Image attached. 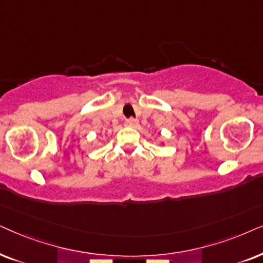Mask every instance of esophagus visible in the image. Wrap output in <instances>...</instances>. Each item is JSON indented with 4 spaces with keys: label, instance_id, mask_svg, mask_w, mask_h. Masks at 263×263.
Returning a JSON list of instances; mask_svg holds the SVG:
<instances>
[{
    "label": "esophagus",
    "instance_id": "1",
    "mask_svg": "<svg viewBox=\"0 0 263 263\" xmlns=\"http://www.w3.org/2000/svg\"><path fill=\"white\" fill-rule=\"evenodd\" d=\"M136 125H137V120L134 118H129L127 120H125V126H127V127H135Z\"/></svg>",
    "mask_w": 263,
    "mask_h": 263
}]
</instances>
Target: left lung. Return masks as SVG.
Here are the masks:
<instances>
[{
	"label": "left lung",
	"instance_id": "1",
	"mask_svg": "<svg viewBox=\"0 0 263 263\" xmlns=\"http://www.w3.org/2000/svg\"><path fill=\"white\" fill-rule=\"evenodd\" d=\"M161 143V144H163V142H160Z\"/></svg>",
	"mask_w": 263,
	"mask_h": 263
}]
</instances>
